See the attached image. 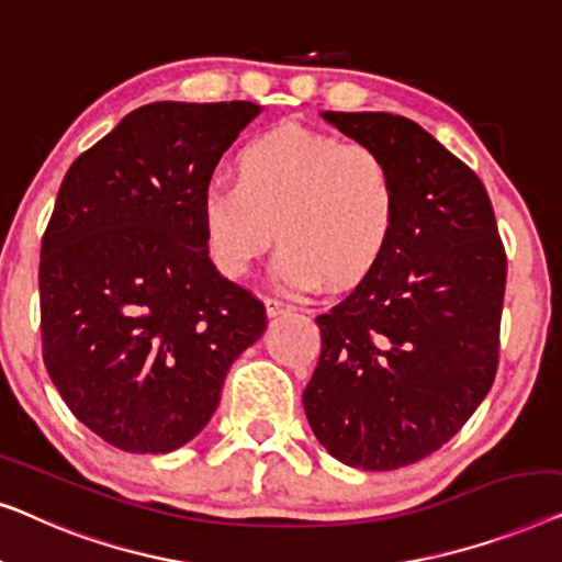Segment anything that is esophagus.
Returning a JSON list of instances; mask_svg holds the SVG:
<instances>
[{
  "mask_svg": "<svg viewBox=\"0 0 562 562\" xmlns=\"http://www.w3.org/2000/svg\"><path fill=\"white\" fill-rule=\"evenodd\" d=\"M265 305H267V313H270V315H282V313H290L292 307H295V305L284 303V300H280V297H267V300H265Z\"/></svg>",
  "mask_w": 562,
  "mask_h": 562,
  "instance_id": "obj_1",
  "label": "esophagus"
}]
</instances>
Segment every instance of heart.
<instances>
[{"instance_id": "obj_1", "label": "heart", "mask_w": 562, "mask_h": 562, "mask_svg": "<svg viewBox=\"0 0 562 562\" xmlns=\"http://www.w3.org/2000/svg\"><path fill=\"white\" fill-rule=\"evenodd\" d=\"M236 183L201 195L205 247L228 278H241L274 236V274L292 290L326 280L349 288L382 262L397 226V180L379 149L300 124L244 142Z\"/></svg>"}]
</instances>
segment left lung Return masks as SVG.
Here are the masks:
<instances>
[{"mask_svg":"<svg viewBox=\"0 0 562 562\" xmlns=\"http://www.w3.org/2000/svg\"><path fill=\"white\" fill-rule=\"evenodd\" d=\"M323 120L390 162L397 226L376 270L315 318L321 359L303 405L330 456L392 471L446 446L492 390L507 251L484 183L420 124Z\"/></svg>","mask_w":562,"mask_h":562,"instance_id":"left-lung-1","label":"left lung"}]
</instances>
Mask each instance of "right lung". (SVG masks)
I'll list each match as a JSON object with an SVG mask.
<instances>
[{"mask_svg":"<svg viewBox=\"0 0 562 562\" xmlns=\"http://www.w3.org/2000/svg\"><path fill=\"white\" fill-rule=\"evenodd\" d=\"M262 112L157 101L76 157L41 247L43 361L70 413L130 453H170L216 413L265 303L209 257L201 195Z\"/></svg>","mask_w":562,"mask_h":562,"instance_id":"right-lung-1","label":"right lung"}]
</instances>
